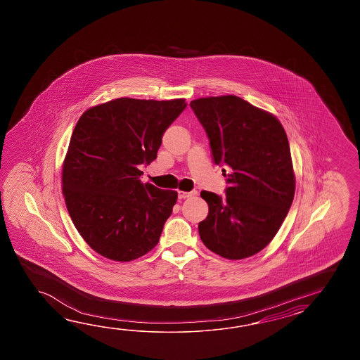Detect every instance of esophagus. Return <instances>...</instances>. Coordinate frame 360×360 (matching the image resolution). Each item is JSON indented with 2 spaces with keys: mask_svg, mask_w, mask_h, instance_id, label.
Returning a JSON list of instances; mask_svg holds the SVG:
<instances>
[{
  "mask_svg": "<svg viewBox=\"0 0 360 360\" xmlns=\"http://www.w3.org/2000/svg\"><path fill=\"white\" fill-rule=\"evenodd\" d=\"M197 194V191H179L177 193V195H179V199H185L189 198L191 195H195Z\"/></svg>",
  "mask_w": 360,
  "mask_h": 360,
  "instance_id": "1",
  "label": "esophagus"
}]
</instances>
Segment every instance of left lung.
Wrapping results in <instances>:
<instances>
[{"label": "left lung", "mask_w": 360, "mask_h": 360, "mask_svg": "<svg viewBox=\"0 0 360 360\" xmlns=\"http://www.w3.org/2000/svg\"><path fill=\"white\" fill-rule=\"evenodd\" d=\"M191 108L214 165L229 169L225 195L200 191L208 214L198 224L199 237L225 259L250 257L274 238L295 195L285 131L274 115L234 95L193 100Z\"/></svg>", "instance_id": "1"}]
</instances>
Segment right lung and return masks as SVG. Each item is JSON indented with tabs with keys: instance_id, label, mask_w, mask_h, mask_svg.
Masks as SVG:
<instances>
[{
	"instance_id": "1",
	"label": "right lung",
	"mask_w": 360,
	"mask_h": 360,
	"mask_svg": "<svg viewBox=\"0 0 360 360\" xmlns=\"http://www.w3.org/2000/svg\"><path fill=\"white\" fill-rule=\"evenodd\" d=\"M185 100H112L78 120L63 166L70 219L95 252L131 261L153 250L177 193L141 183V166L157 158L162 136Z\"/></svg>"
}]
</instances>
